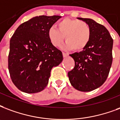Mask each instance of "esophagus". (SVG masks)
Wrapping results in <instances>:
<instances>
[{
	"mask_svg": "<svg viewBox=\"0 0 120 120\" xmlns=\"http://www.w3.org/2000/svg\"><path fill=\"white\" fill-rule=\"evenodd\" d=\"M62 55H63V56H64V58L67 57V56H69V54H67V53H62Z\"/></svg>",
	"mask_w": 120,
	"mask_h": 120,
	"instance_id": "obj_1",
	"label": "esophagus"
}]
</instances>
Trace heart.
I'll use <instances>...</instances> for the list:
<instances>
[{
	"instance_id": "b5f03b06",
	"label": "heart",
	"mask_w": 120,
	"mask_h": 120,
	"mask_svg": "<svg viewBox=\"0 0 120 120\" xmlns=\"http://www.w3.org/2000/svg\"><path fill=\"white\" fill-rule=\"evenodd\" d=\"M56 28L51 27L48 35L53 46L58 47L64 41L65 49L82 51L87 46L91 38V29L86 22L65 18L56 24Z\"/></svg>"
}]
</instances>
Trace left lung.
Segmentation results:
<instances>
[{
    "mask_svg": "<svg viewBox=\"0 0 120 120\" xmlns=\"http://www.w3.org/2000/svg\"><path fill=\"white\" fill-rule=\"evenodd\" d=\"M77 18L89 25L91 38L82 51L70 55L75 66L68 76L75 89L90 92L102 86L108 76L112 61L113 40L107 28L94 19Z\"/></svg>",
    "mask_w": 120,
    "mask_h": 120,
    "instance_id": "obj_1",
    "label": "left lung"
}]
</instances>
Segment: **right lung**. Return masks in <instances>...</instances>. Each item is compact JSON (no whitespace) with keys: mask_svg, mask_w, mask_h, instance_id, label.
<instances>
[{"mask_svg":"<svg viewBox=\"0 0 120 120\" xmlns=\"http://www.w3.org/2000/svg\"><path fill=\"white\" fill-rule=\"evenodd\" d=\"M60 16H39L21 24L10 40L8 69L14 85L35 94L46 88L51 70L62 62V51L52 45L48 32Z\"/></svg>","mask_w":120,"mask_h":120,"instance_id":"1","label":"right lung"}]
</instances>
